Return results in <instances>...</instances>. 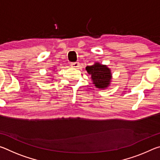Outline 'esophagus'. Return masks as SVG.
Wrapping results in <instances>:
<instances>
[{
    "mask_svg": "<svg viewBox=\"0 0 160 160\" xmlns=\"http://www.w3.org/2000/svg\"><path fill=\"white\" fill-rule=\"evenodd\" d=\"M70 65H71V67L72 68H78L79 67L80 63L78 62H72V63H70Z\"/></svg>",
    "mask_w": 160,
    "mask_h": 160,
    "instance_id": "obj_1",
    "label": "esophagus"
}]
</instances>
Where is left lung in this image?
I'll list each match as a JSON object with an SVG mask.
<instances>
[{
  "label": "left lung",
  "mask_w": 160,
  "mask_h": 160,
  "mask_svg": "<svg viewBox=\"0 0 160 160\" xmlns=\"http://www.w3.org/2000/svg\"><path fill=\"white\" fill-rule=\"evenodd\" d=\"M86 70L91 75L93 84L97 88H105L109 85L111 71L107 66L96 63L92 66H87Z\"/></svg>",
  "instance_id": "1"
}]
</instances>
